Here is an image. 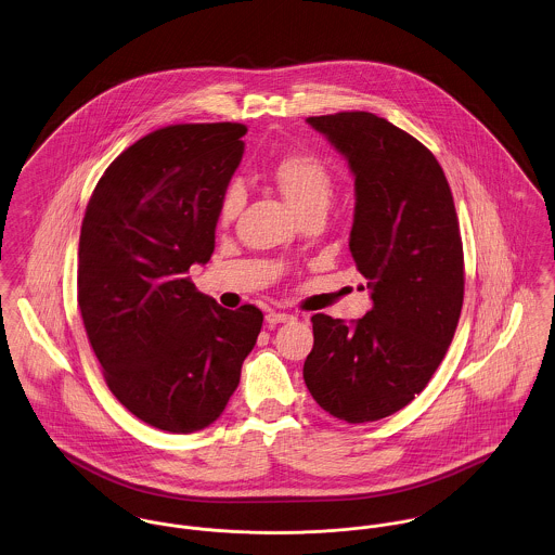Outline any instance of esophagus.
I'll return each instance as SVG.
<instances>
[{
    "label": "esophagus",
    "instance_id": "1",
    "mask_svg": "<svg viewBox=\"0 0 555 555\" xmlns=\"http://www.w3.org/2000/svg\"><path fill=\"white\" fill-rule=\"evenodd\" d=\"M294 317L292 314H287V312H276V310H270L268 314H266V323L268 325H279V323H289Z\"/></svg>",
    "mask_w": 555,
    "mask_h": 555
}]
</instances>
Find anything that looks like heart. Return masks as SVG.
<instances>
[{"label": "heart", "instance_id": "b5f03b06", "mask_svg": "<svg viewBox=\"0 0 555 555\" xmlns=\"http://www.w3.org/2000/svg\"><path fill=\"white\" fill-rule=\"evenodd\" d=\"M274 181L287 205L296 215L321 209L325 211L334 196V177L327 165L310 154L283 158L274 167ZM243 207V190L232 185L219 205V221L230 223Z\"/></svg>", "mask_w": 555, "mask_h": 555}]
</instances>
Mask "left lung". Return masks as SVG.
<instances>
[{"mask_svg": "<svg viewBox=\"0 0 555 555\" xmlns=\"http://www.w3.org/2000/svg\"><path fill=\"white\" fill-rule=\"evenodd\" d=\"M354 177L350 256L372 310L344 323L314 314L304 383L350 425L405 408L454 338L463 294V243L443 169L405 130L367 112L306 118ZM363 289V285H359Z\"/></svg>", "mask_w": 555, "mask_h": 555, "instance_id": "8db88e82", "label": "left lung"}]
</instances>
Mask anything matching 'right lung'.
I'll use <instances>...</instances> for the list:
<instances>
[{
    "instance_id": "right-lung-1",
    "label": "right lung",
    "mask_w": 555,
    "mask_h": 555,
    "mask_svg": "<svg viewBox=\"0 0 555 555\" xmlns=\"http://www.w3.org/2000/svg\"><path fill=\"white\" fill-rule=\"evenodd\" d=\"M243 125H177L139 139L99 179L78 249V304L116 399L139 421L214 425L241 380L263 314L221 308L185 276L207 263Z\"/></svg>"
}]
</instances>
